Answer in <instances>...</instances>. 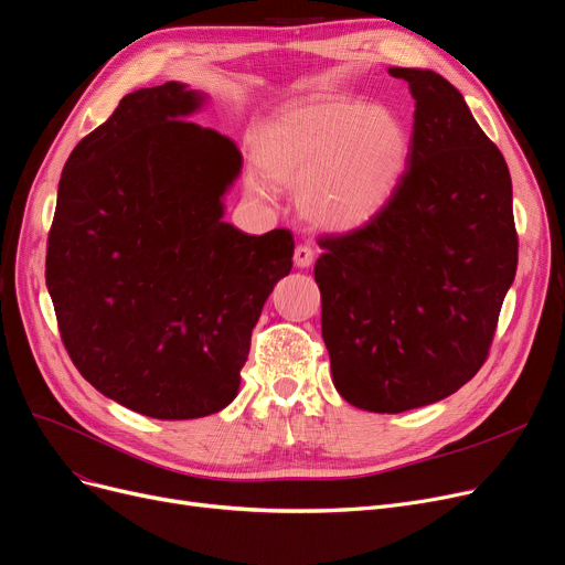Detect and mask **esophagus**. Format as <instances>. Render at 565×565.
<instances>
[{
  "mask_svg": "<svg viewBox=\"0 0 565 565\" xmlns=\"http://www.w3.org/2000/svg\"><path fill=\"white\" fill-rule=\"evenodd\" d=\"M292 260H296L298 267H309L313 263V249L309 247V244H298L296 247V254H292Z\"/></svg>",
  "mask_w": 565,
  "mask_h": 565,
  "instance_id": "34e87169",
  "label": "esophagus"
}]
</instances>
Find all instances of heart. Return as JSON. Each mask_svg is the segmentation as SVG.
<instances>
[{"instance_id": "heart-1", "label": "heart", "mask_w": 565, "mask_h": 565, "mask_svg": "<svg viewBox=\"0 0 565 565\" xmlns=\"http://www.w3.org/2000/svg\"><path fill=\"white\" fill-rule=\"evenodd\" d=\"M260 173L298 191L300 207L332 228L360 226L390 201L406 163V134L395 115L347 99H305L284 106L254 142Z\"/></svg>"}]
</instances>
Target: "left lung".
Returning a JSON list of instances; mask_svg holds the SVG:
<instances>
[{"instance_id": "8db88e82", "label": "left lung", "mask_w": 565, "mask_h": 565, "mask_svg": "<svg viewBox=\"0 0 565 565\" xmlns=\"http://www.w3.org/2000/svg\"><path fill=\"white\" fill-rule=\"evenodd\" d=\"M390 76L415 99L408 166L370 222L318 237L313 265L334 387L374 413L440 402L480 372L520 247L505 159L459 89L423 68Z\"/></svg>"}]
</instances>
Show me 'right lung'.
I'll list each match as a JSON object with an SVG mask.
<instances>
[{
    "label": "right lung",
    "mask_w": 565,
    "mask_h": 565,
    "mask_svg": "<svg viewBox=\"0 0 565 565\" xmlns=\"http://www.w3.org/2000/svg\"><path fill=\"white\" fill-rule=\"evenodd\" d=\"M180 83L127 94L62 170L45 252L64 349L102 395L159 420L228 406L290 231L222 222L237 145L184 119Z\"/></svg>",
    "instance_id": "add662e5"
}]
</instances>
